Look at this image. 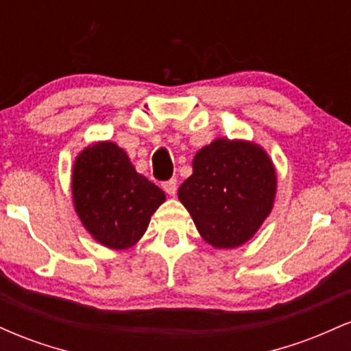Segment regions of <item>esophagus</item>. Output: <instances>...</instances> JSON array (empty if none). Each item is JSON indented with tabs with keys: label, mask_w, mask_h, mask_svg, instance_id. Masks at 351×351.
I'll return each instance as SVG.
<instances>
[{
	"label": "esophagus",
	"mask_w": 351,
	"mask_h": 351,
	"mask_svg": "<svg viewBox=\"0 0 351 351\" xmlns=\"http://www.w3.org/2000/svg\"><path fill=\"white\" fill-rule=\"evenodd\" d=\"M162 188H163L165 191H167L170 196H175V193H176V180L171 178V180L165 181V183L162 184Z\"/></svg>",
	"instance_id": "34e87169"
}]
</instances>
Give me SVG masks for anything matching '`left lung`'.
<instances>
[{
	"mask_svg": "<svg viewBox=\"0 0 351 351\" xmlns=\"http://www.w3.org/2000/svg\"><path fill=\"white\" fill-rule=\"evenodd\" d=\"M277 175L263 147L245 140L216 138L193 158V175L178 198L213 247L247 243L271 215Z\"/></svg>",
	"mask_w": 351,
	"mask_h": 351,
	"instance_id": "1",
	"label": "left lung"
}]
</instances>
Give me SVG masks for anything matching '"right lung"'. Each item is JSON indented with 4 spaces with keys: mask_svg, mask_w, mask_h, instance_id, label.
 Segmentation results:
<instances>
[{
    "mask_svg": "<svg viewBox=\"0 0 351 351\" xmlns=\"http://www.w3.org/2000/svg\"><path fill=\"white\" fill-rule=\"evenodd\" d=\"M72 198L88 234L106 247L128 249L145 234L165 193L136 173L114 142L88 145L72 170Z\"/></svg>",
    "mask_w": 351,
    "mask_h": 351,
    "instance_id": "add662e5",
    "label": "right lung"
}]
</instances>
